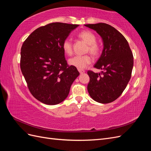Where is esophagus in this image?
Masks as SVG:
<instances>
[{
    "mask_svg": "<svg viewBox=\"0 0 151 151\" xmlns=\"http://www.w3.org/2000/svg\"><path fill=\"white\" fill-rule=\"evenodd\" d=\"M78 71L79 72L80 74H83V73L85 72V70L83 69H81V68H78Z\"/></svg>",
    "mask_w": 151,
    "mask_h": 151,
    "instance_id": "esophagus-1",
    "label": "esophagus"
}]
</instances>
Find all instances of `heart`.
Instances as JSON below:
<instances>
[{"label": "heart", "instance_id": "1", "mask_svg": "<svg viewBox=\"0 0 151 151\" xmlns=\"http://www.w3.org/2000/svg\"><path fill=\"white\" fill-rule=\"evenodd\" d=\"M77 36L79 38L88 44V47H87L86 50V52H89L94 58H96L99 55L100 52H101V48H100L99 45L96 42V38L92 32L84 30L80 32ZM62 48L67 55H71L73 50V45L71 41L68 39H65L63 41L62 43ZM68 63L70 65L78 68H84L91 63V57L89 55H76L70 58L68 60Z\"/></svg>", "mask_w": 151, "mask_h": 151}]
</instances>
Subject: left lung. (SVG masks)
I'll return each mask as SVG.
<instances>
[{
	"label": "left lung",
	"instance_id": "obj_1",
	"mask_svg": "<svg viewBox=\"0 0 151 151\" xmlns=\"http://www.w3.org/2000/svg\"><path fill=\"white\" fill-rule=\"evenodd\" d=\"M101 36L103 50L94 67L101 73L88 70V91L94 101L109 103L122 94L130 79L134 57L129 43L122 33L106 23L85 24Z\"/></svg>",
	"mask_w": 151,
	"mask_h": 151
}]
</instances>
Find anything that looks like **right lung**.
<instances>
[{
  "mask_svg": "<svg viewBox=\"0 0 151 151\" xmlns=\"http://www.w3.org/2000/svg\"><path fill=\"white\" fill-rule=\"evenodd\" d=\"M78 24L52 22L35 29L21 49L20 67L31 94L44 104H57L79 75L68 65L62 43Z\"/></svg>",
  "mask_w": 151,
  "mask_h": 151,
  "instance_id": "obj_1",
  "label": "right lung"
}]
</instances>
